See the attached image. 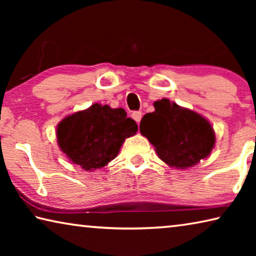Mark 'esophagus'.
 Segmentation results:
<instances>
[{
  "label": "esophagus",
  "instance_id": "obj_1",
  "mask_svg": "<svg viewBox=\"0 0 256 256\" xmlns=\"http://www.w3.org/2000/svg\"><path fill=\"white\" fill-rule=\"evenodd\" d=\"M132 118L136 123H140V120L142 118V112H132Z\"/></svg>",
  "mask_w": 256,
  "mask_h": 256
}]
</instances>
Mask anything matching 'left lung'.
Wrapping results in <instances>:
<instances>
[{"instance_id":"8db88e82","label":"left lung","mask_w":256,"mask_h":256,"mask_svg":"<svg viewBox=\"0 0 256 256\" xmlns=\"http://www.w3.org/2000/svg\"><path fill=\"white\" fill-rule=\"evenodd\" d=\"M154 112L141 120L140 132L154 144L162 162L185 170L210 154L216 136L203 116L166 98L154 102Z\"/></svg>"}]
</instances>
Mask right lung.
Listing matches in <instances>:
<instances>
[{
  "mask_svg": "<svg viewBox=\"0 0 256 256\" xmlns=\"http://www.w3.org/2000/svg\"><path fill=\"white\" fill-rule=\"evenodd\" d=\"M123 108L94 104L58 125L60 150L84 170L102 168L118 156L124 140L134 136L138 125Z\"/></svg>",
  "mask_w": 256,
  "mask_h": 256,
  "instance_id": "right-lung-1",
  "label": "right lung"
}]
</instances>
